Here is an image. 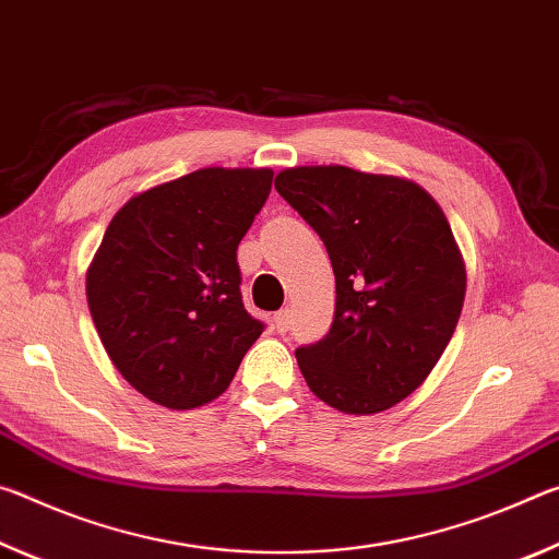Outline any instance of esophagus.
Here are the masks:
<instances>
[{
	"instance_id": "34e87169",
	"label": "esophagus",
	"mask_w": 559,
	"mask_h": 559,
	"mask_svg": "<svg viewBox=\"0 0 559 559\" xmlns=\"http://www.w3.org/2000/svg\"><path fill=\"white\" fill-rule=\"evenodd\" d=\"M273 325H276L278 333H286L288 325H290V310H288V308L278 310V313L273 316Z\"/></svg>"
}]
</instances>
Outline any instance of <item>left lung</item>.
I'll return each mask as SVG.
<instances>
[{
    "mask_svg": "<svg viewBox=\"0 0 559 559\" xmlns=\"http://www.w3.org/2000/svg\"><path fill=\"white\" fill-rule=\"evenodd\" d=\"M276 189L323 239L335 273V320L298 347L320 402L380 414L437 367L466 298V263L437 200L406 177L345 165L286 167Z\"/></svg>",
    "mask_w": 559,
    "mask_h": 559,
    "instance_id": "obj_1",
    "label": "left lung"
}]
</instances>
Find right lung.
Returning a JSON list of instances; mask_svg holds the SVG:
<instances>
[{
    "mask_svg": "<svg viewBox=\"0 0 559 559\" xmlns=\"http://www.w3.org/2000/svg\"><path fill=\"white\" fill-rule=\"evenodd\" d=\"M271 179L269 167H202L110 219L86 271L88 308L110 362L150 402L210 404L263 333L241 302L236 249Z\"/></svg>",
    "mask_w": 559,
    "mask_h": 559,
    "instance_id": "obj_1",
    "label": "right lung"
}]
</instances>
